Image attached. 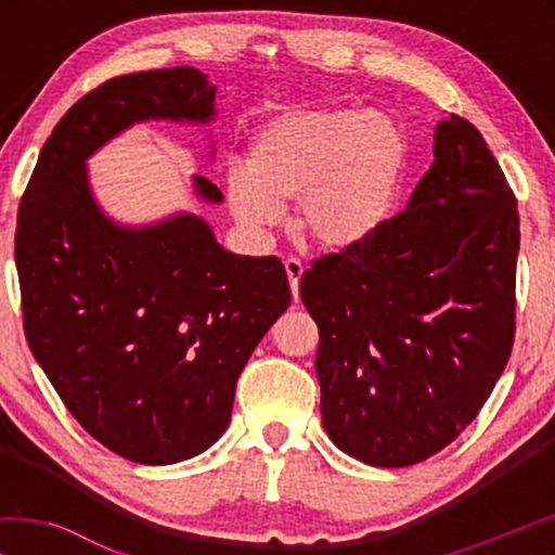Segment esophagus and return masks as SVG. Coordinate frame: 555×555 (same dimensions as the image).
I'll list each match as a JSON object with an SVG mask.
<instances>
[{"label":"esophagus","mask_w":555,"mask_h":555,"mask_svg":"<svg viewBox=\"0 0 555 555\" xmlns=\"http://www.w3.org/2000/svg\"><path fill=\"white\" fill-rule=\"evenodd\" d=\"M285 272H287V283H291V291H293V298L298 300V283H300V275H302V262L298 257H287L285 260Z\"/></svg>","instance_id":"obj_1"}]
</instances>
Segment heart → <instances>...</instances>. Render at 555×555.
I'll use <instances>...</instances> for the list:
<instances>
[{"mask_svg":"<svg viewBox=\"0 0 555 555\" xmlns=\"http://www.w3.org/2000/svg\"><path fill=\"white\" fill-rule=\"evenodd\" d=\"M409 135L389 113L291 111L249 141L247 169L227 177L240 224L270 230L298 199L300 237L325 253H353L382 232L409 171Z\"/></svg>","mask_w":555,"mask_h":555,"instance_id":"obj_1","label":"heart"}]
</instances>
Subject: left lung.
I'll use <instances>...</instances> for the list:
<instances>
[{"instance_id":"1","label":"left lung","mask_w":555,"mask_h":555,"mask_svg":"<svg viewBox=\"0 0 555 555\" xmlns=\"http://www.w3.org/2000/svg\"><path fill=\"white\" fill-rule=\"evenodd\" d=\"M518 204L480 131L435 128V164L369 245L300 278L323 427L374 467L431 457L475 420L515 338Z\"/></svg>"}]
</instances>
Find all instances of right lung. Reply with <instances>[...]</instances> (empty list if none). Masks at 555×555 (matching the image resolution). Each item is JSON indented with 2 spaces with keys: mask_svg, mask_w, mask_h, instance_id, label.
I'll return each instance as SVG.
<instances>
[{
  "mask_svg": "<svg viewBox=\"0 0 555 555\" xmlns=\"http://www.w3.org/2000/svg\"><path fill=\"white\" fill-rule=\"evenodd\" d=\"M196 67L120 75L60 118L20 202L14 260L29 351L80 427L139 465L196 457L224 435L234 386L291 306L278 257L234 255L207 219L128 227L105 215L88 158L143 120L207 126ZM199 202L219 204L209 179Z\"/></svg>",
  "mask_w": 555,
  "mask_h": 555,
  "instance_id": "1",
  "label": "right lung"
}]
</instances>
